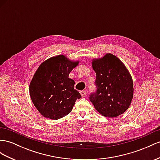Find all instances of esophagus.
Listing matches in <instances>:
<instances>
[{"instance_id": "34e87169", "label": "esophagus", "mask_w": 160, "mask_h": 160, "mask_svg": "<svg viewBox=\"0 0 160 160\" xmlns=\"http://www.w3.org/2000/svg\"><path fill=\"white\" fill-rule=\"evenodd\" d=\"M80 93L81 96L82 97H84L86 95H87V91H82L80 92Z\"/></svg>"}]
</instances>
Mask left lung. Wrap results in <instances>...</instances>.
<instances>
[{"label": "left lung", "instance_id": "obj_1", "mask_svg": "<svg viewBox=\"0 0 160 160\" xmlns=\"http://www.w3.org/2000/svg\"><path fill=\"white\" fill-rule=\"evenodd\" d=\"M96 73L97 90L89 99L102 116L114 118L128 109L133 97V82L124 64L117 57L108 53L92 60Z\"/></svg>", "mask_w": 160, "mask_h": 160}]
</instances>
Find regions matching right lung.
Returning <instances> with one entry per match:
<instances>
[{
	"label": "right lung",
	"instance_id": "right-lung-1",
	"mask_svg": "<svg viewBox=\"0 0 160 160\" xmlns=\"http://www.w3.org/2000/svg\"><path fill=\"white\" fill-rule=\"evenodd\" d=\"M79 61H72L60 55L40 64L30 84L31 99L38 111L51 120L67 116L73 108L79 92L69 74Z\"/></svg>",
	"mask_w": 160,
	"mask_h": 160
}]
</instances>
